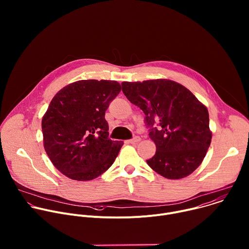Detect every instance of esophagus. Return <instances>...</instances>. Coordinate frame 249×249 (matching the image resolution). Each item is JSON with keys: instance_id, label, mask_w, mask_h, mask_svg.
Returning <instances> with one entry per match:
<instances>
[{"instance_id": "esophagus-1", "label": "esophagus", "mask_w": 249, "mask_h": 249, "mask_svg": "<svg viewBox=\"0 0 249 249\" xmlns=\"http://www.w3.org/2000/svg\"><path fill=\"white\" fill-rule=\"evenodd\" d=\"M141 140V138L139 137V136H135L134 138H132L131 140H129L128 141V143H130V144H135V143H138V142Z\"/></svg>"}]
</instances>
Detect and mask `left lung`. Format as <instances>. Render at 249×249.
<instances>
[{"label": "left lung", "mask_w": 249, "mask_h": 249, "mask_svg": "<svg viewBox=\"0 0 249 249\" xmlns=\"http://www.w3.org/2000/svg\"><path fill=\"white\" fill-rule=\"evenodd\" d=\"M122 91L145 113V125L156 144L147 163L168 179L191 174L210 147L209 113L186 88L169 80L123 82Z\"/></svg>", "instance_id": "left-lung-1"}]
</instances>
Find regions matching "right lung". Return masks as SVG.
<instances>
[{
  "mask_svg": "<svg viewBox=\"0 0 249 249\" xmlns=\"http://www.w3.org/2000/svg\"><path fill=\"white\" fill-rule=\"evenodd\" d=\"M121 90L115 81L83 80L63 88L42 118L43 143L69 178L92 180L114 162L123 142L108 138L105 111Z\"/></svg>",
  "mask_w": 249,
  "mask_h": 249,
  "instance_id": "obj_1",
  "label": "right lung"
}]
</instances>
